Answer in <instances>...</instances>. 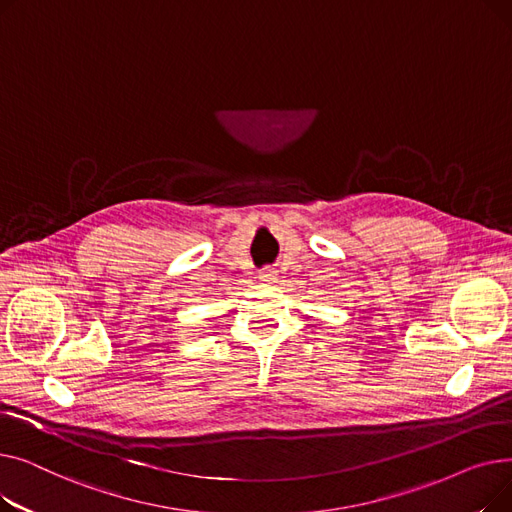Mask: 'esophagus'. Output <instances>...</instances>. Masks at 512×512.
I'll use <instances>...</instances> for the list:
<instances>
[{"mask_svg": "<svg viewBox=\"0 0 512 512\" xmlns=\"http://www.w3.org/2000/svg\"><path fill=\"white\" fill-rule=\"evenodd\" d=\"M276 276H278L276 270H274V267H270V265H265L263 270H259V280L261 282H274Z\"/></svg>", "mask_w": 512, "mask_h": 512, "instance_id": "esophagus-1", "label": "esophagus"}]
</instances>
